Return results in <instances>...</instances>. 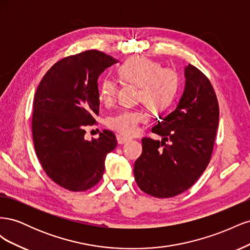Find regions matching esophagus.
Returning a JSON list of instances; mask_svg holds the SVG:
<instances>
[{
    "label": "esophagus",
    "instance_id": "esophagus-1",
    "mask_svg": "<svg viewBox=\"0 0 250 250\" xmlns=\"http://www.w3.org/2000/svg\"><path fill=\"white\" fill-rule=\"evenodd\" d=\"M117 140H118V143L121 144V145H122V144H125V143H127V142L131 141L130 138L123 137V135H117Z\"/></svg>",
    "mask_w": 250,
    "mask_h": 250
}]
</instances>
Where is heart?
<instances>
[{"label":"heart","instance_id":"obj_1","mask_svg":"<svg viewBox=\"0 0 250 250\" xmlns=\"http://www.w3.org/2000/svg\"><path fill=\"white\" fill-rule=\"evenodd\" d=\"M119 77L126 83L139 85V100L155 112L167 109L175 99L178 89V75L170 69H164L160 63L148 58L133 57L119 67ZM118 84L112 78H104L99 85L100 101L111 106L117 99ZM148 121L143 108L120 110L111 116L107 125L110 129L124 135H134L140 125Z\"/></svg>","mask_w":250,"mask_h":250}]
</instances>
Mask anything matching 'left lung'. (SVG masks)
<instances>
[{
	"label": "left lung",
	"instance_id": "1",
	"mask_svg": "<svg viewBox=\"0 0 250 250\" xmlns=\"http://www.w3.org/2000/svg\"><path fill=\"white\" fill-rule=\"evenodd\" d=\"M186 85L176 109L152 128L163 140L143 138L134 179L143 192L170 198L190 188L207 169L219 123V104L208 78L197 67L185 69Z\"/></svg>",
	"mask_w": 250,
	"mask_h": 250
}]
</instances>
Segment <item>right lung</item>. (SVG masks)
<instances>
[{"label":"right lung","instance_id":"right-lung-1","mask_svg":"<svg viewBox=\"0 0 250 250\" xmlns=\"http://www.w3.org/2000/svg\"><path fill=\"white\" fill-rule=\"evenodd\" d=\"M117 60L88 50L59 60L44 74L33 102L32 135L37 158L58 186L82 192L99 183L105 157L117 147L116 135L103 130L85 140V127L99 116L98 78Z\"/></svg>","mask_w":250,"mask_h":250}]
</instances>
